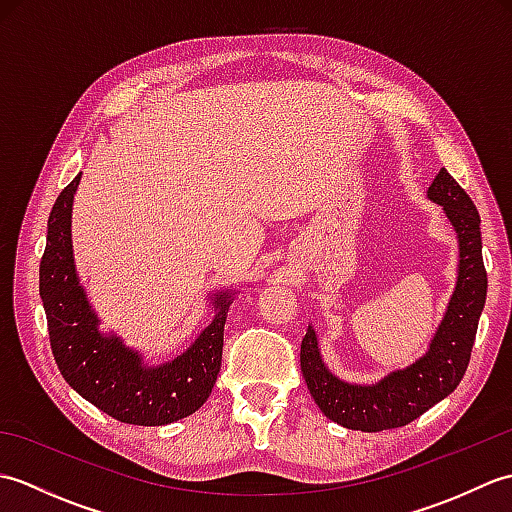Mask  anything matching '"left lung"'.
Segmentation results:
<instances>
[{"label":"left lung","mask_w":512,"mask_h":512,"mask_svg":"<svg viewBox=\"0 0 512 512\" xmlns=\"http://www.w3.org/2000/svg\"><path fill=\"white\" fill-rule=\"evenodd\" d=\"M429 198L447 213L460 242L458 286L429 352L411 367L398 369L380 383L365 387L343 383L328 372L312 328L301 341V372L310 394L325 416L341 427L367 433L405 427L447 398L469 367L488 286L480 213L447 169H440L433 180Z\"/></svg>","instance_id":"obj_1"}]
</instances>
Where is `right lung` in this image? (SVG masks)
I'll list each match as a JSON object with an SVG mask.
<instances>
[{"instance_id":"add662e5","label":"right lung","mask_w":512,"mask_h":512,"mask_svg":"<svg viewBox=\"0 0 512 512\" xmlns=\"http://www.w3.org/2000/svg\"><path fill=\"white\" fill-rule=\"evenodd\" d=\"M81 173L54 202L48 220V242L39 266V295L46 308L54 361L65 383L94 407L127 424L160 427L198 411L222 365L224 323L231 292L213 295L215 319L182 356L160 367L140 361L116 336L99 332L79 286L72 259L70 215Z\"/></svg>"}]
</instances>
